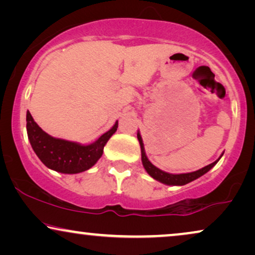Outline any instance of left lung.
Listing matches in <instances>:
<instances>
[{
  "instance_id": "left-lung-1",
  "label": "left lung",
  "mask_w": 255,
  "mask_h": 255,
  "mask_svg": "<svg viewBox=\"0 0 255 255\" xmlns=\"http://www.w3.org/2000/svg\"><path fill=\"white\" fill-rule=\"evenodd\" d=\"M137 137H138L139 144H140V148H141V162H142V166H144V168L146 169V172H147L149 175L153 177V179H155L156 181H159V182H161V183L168 184V186H184V184H187V183L191 182V181L198 179V177L204 175L205 173L209 172V170H210L212 167H214L216 163L218 162V160L221 159L219 158L218 160H216L215 162H212V163H210V165L203 167L202 169L196 170V172L186 173V174H169V173L163 172V170H161V169L156 168L154 165H152L151 161L147 159V156H146L144 144H142L141 135L139 132L137 133Z\"/></svg>"
}]
</instances>
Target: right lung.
<instances>
[{
  "label": "right lung",
  "mask_w": 255,
  "mask_h": 255,
  "mask_svg": "<svg viewBox=\"0 0 255 255\" xmlns=\"http://www.w3.org/2000/svg\"><path fill=\"white\" fill-rule=\"evenodd\" d=\"M118 122L106 133L90 145H81L64 139L51 137L26 113V131L30 144L40 161L50 169L64 174L85 172L97 162L111 135L117 131Z\"/></svg>",
  "instance_id": "obj_1"
}]
</instances>
